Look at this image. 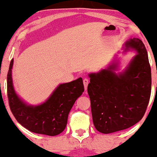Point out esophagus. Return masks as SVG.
<instances>
[{
	"mask_svg": "<svg viewBox=\"0 0 157 157\" xmlns=\"http://www.w3.org/2000/svg\"><path fill=\"white\" fill-rule=\"evenodd\" d=\"M83 83H84V86H85V89L86 90L87 87V85H88V83H89V80L87 78H85L83 80Z\"/></svg>",
	"mask_w": 157,
	"mask_h": 157,
	"instance_id": "1",
	"label": "esophagus"
}]
</instances>
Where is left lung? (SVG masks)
Returning <instances> with one entry per match:
<instances>
[{
	"label": "left lung",
	"instance_id": "obj_1",
	"mask_svg": "<svg viewBox=\"0 0 157 157\" xmlns=\"http://www.w3.org/2000/svg\"><path fill=\"white\" fill-rule=\"evenodd\" d=\"M123 48L136 52L123 71L116 72L120 64L116 55L106 68L88 74L93 122L104 134L124 130L141 121L151 97V70L144 43L131 38Z\"/></svg>",
	"mask_w": 157,
	"mask_h": 157
}]
</instances>
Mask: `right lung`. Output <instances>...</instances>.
<instances>
[{
    "label": "right lung",
    "instance_id": "right-lung-1",
    "mask_svg": "<svg viewBox=\"0 0 157 157\" xmlns=\"http://www.w3.org/2000/svg\"><path fill=\"white\" fill-rule=\"evenodd\" d=\"M13 59L7 74V96L11 112L17 121L31 132L54 136L65 129L69 113L84 92L82 78L60 84L45 102L30 105L16 94L12 77Z\"/></svg>",
    "mask_w": 157,
    "mask_h": 157
}]
</instances>
